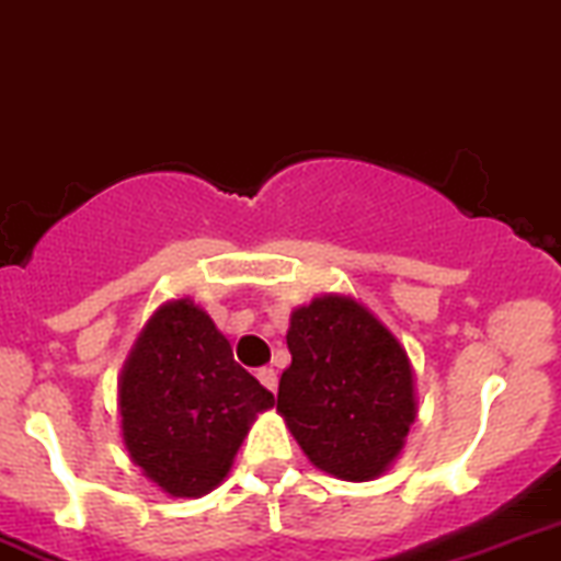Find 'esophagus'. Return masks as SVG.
I'll use <instances>...</instances> for the list:
<instances>
[{
    "mask_svg": "<svg viewBox=\"0 0 561 561\" xmlns=\"http://www.w3.org/2000/svg\"><path fill=\"white\" fill-rule=\"evenodd\" d=\"M257 380L263 382V386L268 388L271 393H274V390H276V382H279V380H276V371L271 369V366H263V369H257Z\"/></svg>",
    "mask_w": 561,
    "mask_h": 561,
    "instance_id": "1",
    "label": "esophagus"
}]
</instances>
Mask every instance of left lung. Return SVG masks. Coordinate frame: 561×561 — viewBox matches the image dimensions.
I'll list each match as a JSON object with an SVG mask.
<instances>
[{
    "instance_id": "1",
    "label": "left lung",
    "mask_w": 561,
    "mask_h": 561,
    "mask_svg": "<svg viewBox=\"0 0 561 561\" xmlns=\"http://www.w3.org/2000/svg\"><path fill=\"white\" fill-rule=\"evenodd\" d=\"M287 347L276 410L309 461L355 483L386 472L415 421L399 339L353 298L322 296L293 312Z\"/></svg>"
}]
</instances>
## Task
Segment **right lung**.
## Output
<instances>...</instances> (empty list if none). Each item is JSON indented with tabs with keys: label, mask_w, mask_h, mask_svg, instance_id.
Returning <instances> with one entry per match:
<instances>
[{
	"label": "right lung",
	"mask_w": 561,
	"mask_h": 561,
	"mask_svg": "<svg viewBox=\"0 0 561 561\" xmlns=\"http://www.w3.org/2000/svg\"><path fill=\"white\" fill-rule=\"evenodd\" d=\"M268 407L274 393L236 364L228 339L190 298L157 309L118 382L124 445L171 496L222 483L249 423Z\"/></svg>",
	"instance_id": "1"
}]
</instances>
